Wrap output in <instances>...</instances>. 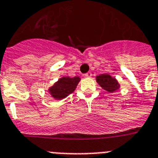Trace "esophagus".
<instances>
[{
    "mask_svg": "<svg viewBox=\"0 0 158 158\" xmlns=\"http://www.w3.org/2000/svg\"><path fill=\"white\" fill-rule=\"evenodd\" d=\"M85 76V77H87V78H89V77H91V76H92V74H91V72H87V73H86L84 75Z\"/></svg>",
    "mask_w": 158,
    "mask_h": 158,
    "instance_id": "obj_1",
    "label": "esophagus"
}]
</instances>
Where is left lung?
I'll list each match as a JSON object with an SVG mask.
<instances>
[{"label":"left lung","instance_id":"8db88e82","mask_svg":"<svg viewBox=\"0 0 158 158\" xmlns=\"http://www.w3.org/2000/svg\"><path fill=\"white\" fill-rule=\"evenodd\" d=\"M97 82L108 92H114L120 86L116 79L112 78L108 74H102L100 76H97Z\"/></svg>","mask_w":158,"mask_h":158}]
</instances>
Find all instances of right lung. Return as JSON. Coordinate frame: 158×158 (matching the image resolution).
Returning <instances> with one entry per match:
<instances>
[{
	"instance_id": "add662e5",
	"label": "right lung",
	"mask_w": 158,
	"mask_h": 158,
	"mask_svg": "<svg viewBox=\"0 0 158 158\" xmlns=\"http://www.w3.org/2000/svg\"><path fill=\"white\" fill-rule=\"evenodd\" d=\"M79 80L80 79L78 76L74 78L63 77L49 89V92L56 99H62L75 90Z\"/></svg>"
}]
</instances>
